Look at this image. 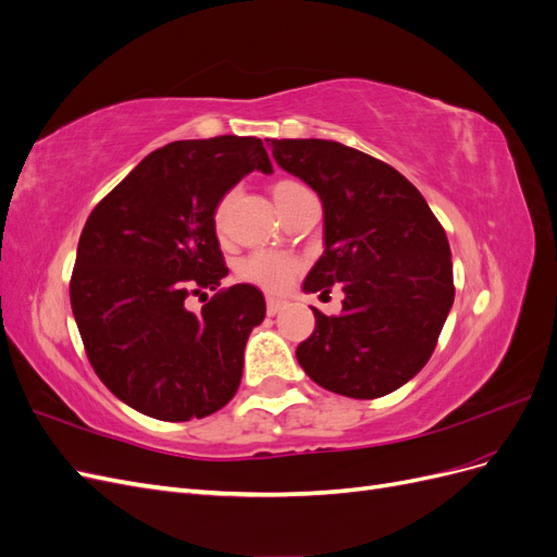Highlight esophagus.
<instances>
[{
  "mask_svg": "<svg viewBox=\"0 0 557 557\" xmlns=\"http://www.w3.org/2000/svg\"><path fill=\"white\" fill-rule=\"evenodd\" d=\"M283 307H285V301H283V299H278V297H272V295L267 297V313H269V315H276V313H278Z\"/></svg>",
  "mask_w": 557,
  "mask_h": 557,
  "instance_id": "obj_1",
  "label": "esophagus"
}]
</instances>
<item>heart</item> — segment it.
<instances>
[{
	"label": "heart",
	"mask_w": 557,
	"mask_h": 557,
	"mask_svg": "<svg viewBox=\"0 0 557 557\" xmlns=\"http://www.w3.org/2000/svg\"><path fill=\"white\" fill-rule=\"evenodd\" d=\"M297 188H301V185L295 183V181H278L274 185V201L281 199L283 195L297 190ZM227 211H230V197H225L221 205L215 207L213 221H215L218 230L225 227ZM297 267H299L297 260H293L290 256H283V252L258 250L239 264V276L248 283L260 285V288H264V290L278 293L283 288H288V283L293 281Z\"/></svg>",
	"instance_id": "b5f03b06"
}]
</instances>
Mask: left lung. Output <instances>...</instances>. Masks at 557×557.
Listing matches in <instances>:
<instances>
[{
  "mask_svg": "<svg viewBox=\"0 0 557 557\" xmlns=\"http://www.w3.org/2000/svg\"><path fill=\"white\" fill-rule=\"evenodd\" d=\"M272 148L281 170L323 201L325 250L305 293H344L339 315L311 307L315 330L297 362L344 397L397 391L430 360L453 307L444 227L411 181L356 148L323 139H272Z\"/></svg>",
  "mask_w": 557,
  "mask_h": 557,
  "instance_id": "1",
  "label": "left lung"
}]
</instances>
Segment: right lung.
<instances>
[{
	"instance_id": "add662e5",
	"label": "right lung",
	"mask_w": 557,
	"mask_h": 557,
	"mask_svg": "<svg viewBox=\"0 0 557 557\" xmlns=\"http://www.w3.org/2000/svg\"><path fill=\"white\" fill-rule=\"evenodd\" d=\"M250 172L272 174L260 139L174 141L146 156L81 232L70 297L97 376L127 407L183 423L237 393L244 348L267 305L250 283L199 313L185 299L227 276L213 213Z\"/></svg>"
}]
</instances>
